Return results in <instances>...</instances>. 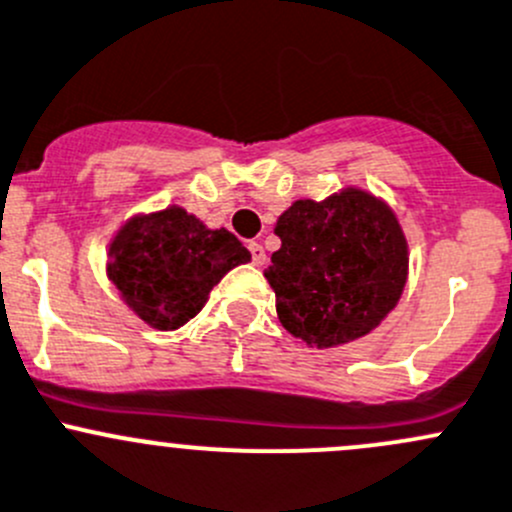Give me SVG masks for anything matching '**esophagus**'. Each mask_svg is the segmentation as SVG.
I'll use <instances>...</instances> for the list:
<instances>
[{"instance_id":"esophagus-1","label":"esophagus","mask_w":512,"mask_h":512,"mask_svg":"<svg viewBox=\"0 0 512 512\" xmlns=\"http://www.w3.org/2000/svg\"><path fill=\"white\" fill-rule=\"evenodd\" d=\"M247 250H250L252 262H255L257 267L265 265V262H267V255H265V247H262L260 242H250V245H247Z\"/></svg>"}]
</instances>
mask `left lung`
<instances>
[{"mask_svg":"<svg viewBox=\"0 0 512 512\" xmlns=\"http://www.w3.org/2000/svg\"><path fill=\"white\" fill-rule=\"evenodd\" d=\"M282 247L265 270L277 317L309 347L366 337L399 304L409 245L394 210L359 188L294 200L277 218Z\"/></svg>","mask_w":512,"mask_h":512,"instance_id":"8db88e82","label":"left lung"}]
</instances>
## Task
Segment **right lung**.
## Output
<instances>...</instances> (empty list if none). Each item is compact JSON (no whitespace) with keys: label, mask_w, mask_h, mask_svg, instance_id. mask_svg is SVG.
Segmentation results:
<instances>
[{"label":"right lung","mask_w":512,"mask_h":512,"mask_svg":"<svg viewBox=\"0 0 512 512\" xmlns=\"http://www.w3.org/2000/svg\"><path fill=\"white\" fill-rule=\"evenodd\" d=\"M250 252L225 227L210 230L178 205L126 220L108 245V280L148 324L170 332L208 302L210 289Z\"/></svg>","instance_id":"1"}]
</instances>
